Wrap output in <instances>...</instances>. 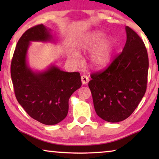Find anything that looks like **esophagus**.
Masks as SVG:
<instances>
[{
	"label": "esophagus",
	"mask_w": 159,
	"mask_h": 159,
	"mask_svg": "<svg viewBox=\"0 0 159 159\" xmlns=\"http://www.w3.org/2000/svg\"><path fill=\"white\" fill-rule=\"evenodd\" d=\"M81 80H82V84H86L89 82V77L87 75H82V77H81Z\"/></svg>",
	"instance_id": "obj_1"
}]
</instances>
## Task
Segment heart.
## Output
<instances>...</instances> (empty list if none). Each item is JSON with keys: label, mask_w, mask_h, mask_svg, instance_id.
<instances>
[{"label": "heart", "mask_w": 159, "mask_h": 159, "mask_svg": "<svg viewBox=\"0 0 159 159\" xmlns=\"http://www.w3.org/2000/svg\"><path fill=\"white\" fill-rule=\"evenodd\" d=\"M104 33L101 31H94L87 34L80 39L77 44L79 52H89L90 61L95 68L101 69L109 64L114 51V42L110 38H103ZM69 58L76 64L80 63V56L77 52L71 51L69 53Z\"/></svg>", "instance_id": "b5f03b06"}]
</instances>
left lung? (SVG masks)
<instances>
[{
  "label": "left lung",
  "mask_w": 159,
  "mask_h": 159,
  "mask_svg": "<svg viewBox=\"0 0 159 159\" xmlns=\"http://www.w3.org/2000/svg\"><path fill=\"white\" fill-rule=\"evenodd\" d=\"M123 51L103 72L91 75L88 86L98 116L108 122L128 118L138 107L147 88L148 56L138 34L125 27Z\"/></svg>",
  "instance_id": "left-lung-1"
}]
</instances>
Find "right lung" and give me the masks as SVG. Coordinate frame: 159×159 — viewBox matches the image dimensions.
Listing matches in <instances>:
<instances>
[{"mask_svg":"<svg viewBox=\"0 0 159 159\" xmlns=\"http://www.w3.org/2000/svg\"><path fill=\"white\" fill-rule=\"evenodd\" d=\"M51 30L39 25L27 30L17 43L11 75L19 103L32 118L53 125L66 118L69 100L82 85L79 72H66L54 64L43 71L33 70L27 61L31 42L54 43Z\"/></svg>","mask_w":159,"mask_h":159,"instance_id":"add662e5","label":"right lung"}]
</instances>
